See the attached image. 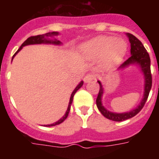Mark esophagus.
I'll return each instance as SVG.
<instances>
[{"label":"esophagus","instance_id":"obj_1","mask_svg":"<svg viewBox=\"0 0 159 159\" xmlns=\"http://www.w3.org/2000/svg\"><path fill=\"white\" fill-rule=\"evenodd\" d=\"M94 79H95L94 75H92V74H87L84 77V82H86V83L92 82V81H93Z\"/></svg>","mask_w":159,"mask_h":159}]
</instances>
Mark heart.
Returning a JSON list of instances; mask_svg holds the SVG:
<instances>
[{
	"label": "heart",
	"instance_id": "1",
	"mask_svg": "<svg viewBox=\"0 0 159 159\" xmlns=\"http://www.w3.org/2000/svg\"><path fill=\"white\" fill-rule=\"evenodd\" d=\"M126 52L125 41L109 36H97L83 43L80 47V53L82 57L95 59L102 56V63L108 67L120 62Z\"/></svg>",
	"mask_w": 159,
	"mask_h": 159
}]
</instances>
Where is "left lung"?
I'll list each match as a JSON object with an SVG mask.
<instances>
[{"mask_svg":"<svg viewBox=\"0 0 159 159\" xmlns=\"http://www.w3.org/2000/svg\"><path fill=\"white\" fill-rule=\"evenodd\" d=\"M129 41L130 43V53L131 56L119 67L117 71H122L125 68H128L130 66H136L140 69L141 72L143 75V94L140 102L135 108L132 109L127 112H113L110 111L102 104V97L104 95V87L102 86L101 81H97L100 85L99 94L97 98V106L100 112L106 118L114 121H123L128 119H130L136 116L142 110L146 101L148 99V94L152 87V75L150 71V57L145 48L143 47V43L136 38L135 36L131 34H126ZM116 71V72H117Z\"/></svg>","mask_w":159,"mask_h":159,"instance_id":"left-lung-1","label":"left lung"}]
</instances>
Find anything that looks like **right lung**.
<instances>
[{
    "instance_id": "right-lung-1",
    "label": "right lung",
    "mask_w": 159,
    "mask_h": 159,
    "mask_svg": "<svg viewBox=\"0 0 159 159\" xmlns=\"http://www.w3.org/2000/svg\"><path fill=\"white\" fill-rule=\"evenodd\" d=\"M58 34H59L58 32H55V31H53V32H49V33L44 34H39V35L37 36H31V37L27 39L21 44L20 48H19L18 50H17V52H16V53L14 54L13 57H12V60H13V58L15 57V56H16V55L25 46L31 45V44H54V45H62V42L60 40H58V39H57L56 38H54L55 36H57ZM82 85H83V81H81V82H79V84L75 87V89L73 90V92H72V94H71V97H70L69 99L68 106H67V111H66V112H65L64 116H62L61 119H59L57 121L54 122V123L50 124V125H44V126L49 127V126L57 125H59V124H61L62 122H63V121L67 119V116H68V113H69L70 111V109H71V105H72V101H73V97H74L75 93L77 92V90H79L80 88L82 87Z\"/></svg>"
}]
</instances>
